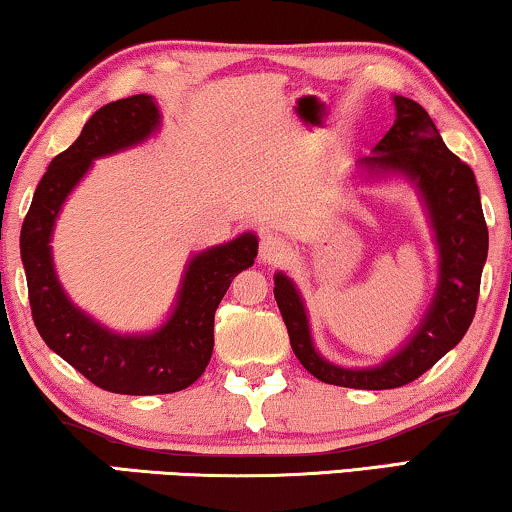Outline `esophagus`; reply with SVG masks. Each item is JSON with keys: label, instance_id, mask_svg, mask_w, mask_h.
<instances>
[{"label": "esophagus", "instance_id": "34e87169", "mask_svg": "<svg viewBox=\"0 0 512 512\" xmlns=\"http://www.w3.org/2000/svg\"><path fill=\"white\" fill-rule=\"evenodd\" d=\"M287 246L285 239H280L276 234H264L262 243H259V262L264 264H278L280 259L287 257Z\"/></svg>", "mask_w": 512, "mask_h": 512}]
</instances>
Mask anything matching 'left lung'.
Instances as JSON below:
<instances>
[{
	"label": "left lung",
	"instance_id": "left-lung-1",
	"mask_svg": "<svg viewBox=\"0 0 512 512\" xmlns=\"http://www.w3.org/2000/svg\"><path fill=\"white\" fill-rule=\"evenodd\" d=\"M392 99L397 120L373 153L357 162L355 178L366 183L401 178L422 201L436 243L438 280L420 325L380 364L362 369L334 364L315 348L299 287L283 271L273 276V297L301 366L322 383L352 390H394L413 383L462 341L475 315L489 246L471 167L450 153L420 104L401 95Z\"/></svg>",
	"mask_w": 512,
	"mask_h": 512
}]
</instances>
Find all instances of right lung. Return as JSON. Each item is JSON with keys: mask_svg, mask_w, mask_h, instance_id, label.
Wrapping results in <instances>:
<instances>
[{"mask_svg": "<svg viewBox=\"0 0 512 512\" xmlns=\"http://www.w3.org/2000/svg\"><path fill=\"white\" fill-rule=\"evenodd\" d=\"M160 127L162 113L150 95L102 106L85 122L81 136L48 164L20 229L32 318L43 341L90 383L136 397L181 392L204 373L213 355L215 311L232 278L257 257L253 232L194 253L185 264L169 318L153 331L120 334L69 299L50 246L64 201L95 160L139 146Z\"/></svg>", "mask_w": 512, "mask_h": 512, "instance_id": "right-lung-1", "label": "right lung"}]
</instances>
